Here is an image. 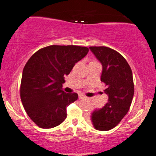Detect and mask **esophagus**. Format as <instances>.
Masks as SVG:
<instances>
[{"instance_id":"obj_1","label":"esophagus","mask_w":156,"mask_h":156,"mask_svg":"<svg viewBox=\"0 0 156 156\" xmlns=\"http://www.w3.org/2000/svg\"><path fill=\"white\" fill-rule=\"evenodd\" d=\"M84 98L85 96L83 95V94H80V95H79V98H80V99H83V98Z\"/></svg>"}]
</instances>
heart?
<instances>
[{"instance_id":"heart-1","label":"heart","mask_w":156,"mask_h":156,"mask_svg":"<svg viewBox=\"0 0 156 156\" xmlns=\"http://www.w3.org/2000/svg\"><path fill=\"white\" fill-rule=\"evenodd\" d=\"M91 62H98V61H91Z\"/></svg>"}]
</instances>
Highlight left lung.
<instances>
[{
    "label": "left lung",
    "mask_w": 156,
    "mask_h": 156,
    "mask_svg": "<svg viewBox=\"0 0 156 156\" xmlns=\"http://www.w3.org/2000/svg\"><path fill=\"white\" fill-rule=\"evenodd\" d=\"M102 65L101 81L108 101L101 109L92 112L89 121L96 130L106 131L116 127L130 109L134 94L132 70L125 58L114 49L105 46L89 47Z\"/></svg>",
    "instance_id": "8db88e82"
}]
</instances>
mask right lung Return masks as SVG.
<instances>
[{"label": "right lung", "instance_id": "1", "mask_svg": "<svg viewBox=\"0 0 156 156\" xmlns=\"http://www.w3.org/2000/svg\"><path fill=\"white\" fill-rule=\"evenodd\" d=\"M89 48L77 45H50L32 55L23 68L20 98L28 116L38 127L53 128L67 118V107L77 93L63 91L64 77Z\"/></svg>", "mask_w": 156, "mask_h": 156}]
</instances>
